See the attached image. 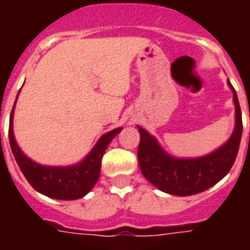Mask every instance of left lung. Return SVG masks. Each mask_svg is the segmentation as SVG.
I'll return each mask as SVG.
<instances>
[{
    "mask_svg": "<svg viewBox=\"0 0 250 250\" xmlns=\"http://www.w3.org/2000/svg\"><path fill=\"white\" fill-rule=\"evenodd\" d=\"M234 103V130L230 138L213 152L204 157L178 158L162 148L155 136L138 125L141 142L138 161L143 177L165 193L186 197L202 193L225 177L236 161L242 135V118L238 98L228 79ZM250 116V115H249Z\"/></svg>",
    "mask_w": 250,
    "mask_h": 250,
    "instance_id": "obj_1",
    "label": "left lung"
}]
</instances>
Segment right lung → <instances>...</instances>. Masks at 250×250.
<instances>
[{"label": "right lung", "instance_id": "add662e5", "mask_svg": "<svg viewBox=\"0 0 250 250\" xmlns=\"http://www.w3.org/2000/svg\"><path fill=\"white\" fill-rule=\"evenodd\" d=\"M14 107L16 103L12 109L10 122H9V142L14 159L25 175V178L32 185V188L36 191L55 199L72 201L87 195L98 182L100 167H102V158L108 147L109 142L119 134L122 127L108 131L100 136L92 150L80 162L69 166H44L26 157L17 145L13 132Z\"/></svg>", "mask_w": 250, "mask_h": 250}]
</instances>
